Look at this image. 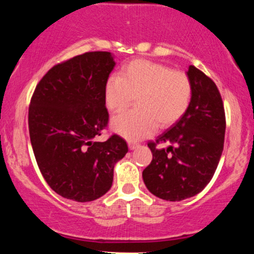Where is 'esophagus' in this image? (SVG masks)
<instances>
[{
	"label": "esophagus",
	"instance_id": "1",
	"mask_svg": "<svg viewBox=\"0 0 254 254\" xmlns=\"http://www.w3.org/2000/svg\"><path fill=\"white\" fill-rule=\"evenodd\" d=\"M127 145H129L130 150H136V148L139 146V145H138L137 143H134V141H129V143H127Z\"/></svg>",
	"mask_w": 254,
	"mask_h": 254
}]
</instances>
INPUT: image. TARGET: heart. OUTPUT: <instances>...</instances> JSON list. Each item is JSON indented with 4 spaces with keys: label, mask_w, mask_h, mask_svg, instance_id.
Here are the masks:
<instances>
[{
    "label": "heart",
    "mask_w": 254,
    "mask_h": 254,
    "mask_svg": "<svg viewBox=\"0 0 254 254\" xmlns=\"http://www.w3.org/2000/svg\"><path fill=\"white\" fill-rule=\"evenodd\" d=\"M111 113H121L132 103L136 108L115 117L111 129L130 140L150 136L157 127L175 123L188 109L191 82L184 72L150 60H133L120 75H111L104 88Z\"/></svg>",
    "instance_id": "obj_1"
}]
</instances>
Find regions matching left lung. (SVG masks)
I'll return each instance as SVG.
<instances>
[{
    "label": "left lung",
    "instance_id": "1",
    "mask_svg": "<svg viewBox=\"0 0 254 254\" xmlns=\"http://www.w3.org/2000/svg\"><path fill=\"white\" fill-rule=\"evenodd\" d=\"M186 74L191 82L188 109L147 144L153 159L143 171L148 190L166 201H182L203 190L214 177L224 146L225 114L217 87L194 66ZM159 142L170 146L157 149Z\"/></svg>",
    "mask_w": 254,
    "mask_h": 254
}]
</instances>
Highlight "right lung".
I'll return each mask as SVG.
<instances>
[{"instance_id": "1", "label": "right lung", "mask_w": 254, "mask_h": 254, "mask_svg": "<svg viewBox=\"0 0 254 254\" xmlns=\"http://www.w3.org/2000/svg\"><path fill=\"white\" fill-rule=\"evenodd\" d=\"M115 65L110 52L76 56L52 67L32 95L29 131L37 164L47 185L68 200L103 196L127 153L117 134L96 141L109 120L104 88Z\"/></svg>"}]
</instances>
